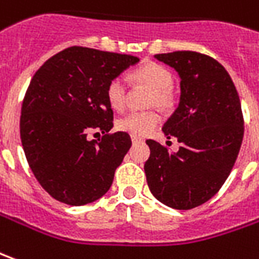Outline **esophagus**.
<instances>
[{"instance_id":"34e87169","label":"esophagus","mask_w":259,"mask_h":259,"mask_svg":"<svg viewBox=\"0 0 259 259\" xmlns=\"http://www.w3.org/2000/svg\"><path fill=\"white\" fill-rule=\"evenodd\" d=\"M132 142H133V143H140V142H142V139H140V137H136V136H132Z\"/></svg>"}]
</instances>
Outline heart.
Segmentation results:
<instances>
[{
    "mask_svg": "<svg viewBox=\"0 0 259 259\" xmlns=\"http://www.w3.org/2000/svg\"><path fill=\"white\" fill-rule=\"evenodd\" d=\"M132 78L136 82L146 85L151 90L148 97V105H157L160 108H168L172 104V74L167 67L158 63H146L132 73ZM106 101L115 111H122L126 102V85L124 81L119 77H115L109 81L105 91ZM161 122L158 112H130L117 122V129L126 132L136 137L150 135Z\"/></svg>",
    "mask_w": 259,
    "mask_h": 259,
    "instance_id": "1",
    "label": "heart"
}]
</instances>
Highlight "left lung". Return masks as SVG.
Instances as JSON below:
<instances>
[{
	"instance_id": "1",
	"label": "left lung",
	"mask_w": 259,
	"mask_h": 259,
	"mask_svg": "<svg viewBox=\"0 0 259 259\" xmlns=\"http://www.w3.org/2000/svg\"><path fill=\"white\" fill-rule=\"evenodd\" d=\"M154 57L180 74V105L162 132L168 139L177 137L181 147L171 153L147 140L150 157L144 171L155 199L189 210L213 198L234 167L244 136L241 104L218 60L186 50Z\"/></svg>"
}]
</instances>
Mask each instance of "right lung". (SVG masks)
<instances>
[{
  "label": "right lung",
  "instance_id": "add662e5",
  "mask_svg": "<svg viewBox=\"0 0 259 259\" xmlns=\"http://www.w3.org/2000/svg\"><path fill=\"white\" fill-rule=\"evenodd\" d=\"M137 61L130 54L73 46L50 57L30 79L21 142L36 180L56 200L81 206L109 191L132 140L126 132L109 133L113 111L105 91ZM92 131L103 137L90 141Z\"/></svg>",
  "mask_w": 259,
  "mask_h": 259
}]
</instances>
